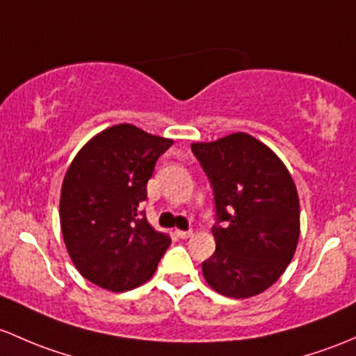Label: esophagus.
<instances>
[{
  "label": "esophagus",
  "mask_w": 356,
  "mask_h": 356,
  "mask_svg": "<svg viewBox=\"0 0 356 356\" xmlns=\"http://www.w3.org/2000/svg\"><path fill=\"white\" fill-rule=\"evenodd\" d=\"M175 235H177L179 238H189L191 235H193V232L191 230H175Z\"/></svg>",
  "instance_id": "1"
}]
</instances>
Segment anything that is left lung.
<instances>
[{
    "label": "left lung",
    "instance_id": "1",
    "mask_svg": "<svg viewBox=\"0 0 356 356\" xmlns=\"http://www.w3.org/2000/svg\"><path fill=\"white\" fill-rule=\"evenodd\" d=\"M191 149L211 182L218 218L204 280L230 298L263 293L285 273L300 237V203L290 172L247 133L193 143Z\"/></svg>",
    "mask_w": 356,
    "mask_h": 356
}]
</instances>
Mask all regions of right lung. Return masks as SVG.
Returning <instances> with one entry per match:
<instances>
[{"instance_id":"right-lung-1","label":"right lung","mask_w":356,"mask_h":356,"mask_svg":"<svg viewBox=\"0 0 356 356\" xmlns=\"http://www.w3.org/2000/svg\"><path fill=\"white\" fill-rule=\"evenodd\" d=\"M174 143L133 124L95 134L68 167L59 220L80 275L111 291L143 285L170 245L145 218L141 203L156 160Z\"/></svg>"}]
</instances>
